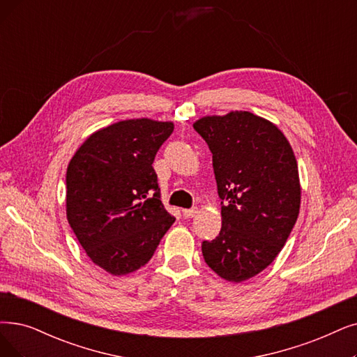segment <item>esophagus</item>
I'll use <instances>...</instances> for the list:
<instances>
[{
  "instance_id": "34e87169",
  "label": "esophagus",
  "mask_w": 357,
  "mask_h": 357,
  "mask_svg": "<svg viewBox=\"0 0 357 357\" xmlns=\"http://www.w3.org/2000/svg\"><path fill=\"white\" fill-rule=\"evenodd\" d=\"M197 213V208H190V209H183V215L184 218H193Z\"/></svg>"
}]
</instances>
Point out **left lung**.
I'll return each mask as SVG.
<instances>
[{
    "label": "left lung",
    "instance_id": "left-lung-1",
    "mask_svg": "<svg viewBox=\"0 0 357 357\" xmlns=\"http://www.w3.org/2000/svg\"><path fill=\"white\" fill-rule=\"evenodd\" d=\"M195 130L212 152L222 227L202 243L206 265L240 282L264 271L293 230L301 181L289 140L271 121L249 111L197 120Z\"/></svg>",
    "mask_w": 357,
    "mask_h": 357
}]
</instances>
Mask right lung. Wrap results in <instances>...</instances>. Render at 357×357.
Returning a JSON list of instances; mask_svg holds the SVG:
<instances>
[{"mask_svg": "<svg viewBox=\"0 0 357 357\" xmlns=\"http://www.w3.org/2000/svg\"><path fill=\"white\" fill-rule=\"evenodd\" d=\"M174 130L149 119L91 135L66 174L67 220L93 264L126 275L148 264L176 221L161 202L155 155Z\"/></svg>", "mask_w": 357, "mask_h": 357, "instance_id": "1", "label": "right lung"}]
</instances>
